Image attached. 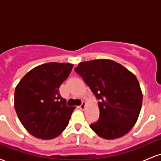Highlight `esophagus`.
I'll return each mask as SVG.
<instances>
[{
  "instance_id": "esophagus-1",
  "label": "esophagus",
  "mask_w": 161,
  "mask_h": 161,
  "mask_svg": "<svg viewBox=\"0 0 161 161\" xmlns=\"http://www.w3.org/2000/svg\"><path fill=\"white\" fill-rule=\"evenodd\" d=\"M86 103L85 102V101H82V104L79 106V108H80L81 110H85V108H86Z\"/></svg>"
}]
</instances>
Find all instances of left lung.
Masks as SVG:
<instances>
[{
  "mask_svg": "<svg viewBox=\"0 0 161 161\" xmlns=\"http://www.w3.org/2000/svg\"><path fill=\"white\" fill-rule=\"evenodd\" d=\"M75 71L99 100V119L90 127L100 137L115 139L136 124L142 92L133 73L114 60L100 59L79 63Z\"/></svg>",
  "mask_w": 161,
  "mask_h": 161,
  "instance_id": "1",
  "label": "left lung"
}]
</instances>
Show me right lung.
I'll return each instance as SVG.
<instances>
[{"mask_svg": "<svg viewBox=\"0 0 161 161\" xmlns=\"http://www.w3.org/2000/svg\"><path fill=\"white\" fill-rule=\"evenodd\" d=\"M73 64L51 62L33 68L15 88L14 108L28 132L41 139H52L67 126L75 107L66 106L59 93Z\"/></svg>", "mask_w": 161, "mask_h": 161, "instance_id": "add662e5", "label": "right lung"}]
</instances>
